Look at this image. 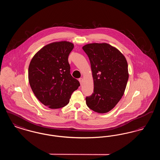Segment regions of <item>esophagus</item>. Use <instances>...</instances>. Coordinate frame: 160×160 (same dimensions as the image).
I'll list each match as a JSON object with an SVG mask.
<instances>
[{"mask_svg": "<svg viewBox=\"0 0 160 160\" xmlns=\"http://www.w3.org/2000/svg\"><path fill=\"white\" fill-rule=\"evenodd\" d=\"M83 78H80L78 79V81H79V82L80 83V84H82V82H83Z\"/></svg>", "mask_w": 160, "mask_h": 160, "instance_id": "34e87169", "label": "esophagus"}]
</instances>
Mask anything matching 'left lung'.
Returning <instances> with one entry per match:
<instances>
[{"mask_svg": "<svg viewBox=\"0 0 160 160\" xmlns=\"http://www.w3.org/2000/svg\"><path fill=\"white\" fill-rule=\"evenodd\" d=\"M91 62L93 93L86 102L93 111L105 113L121 99L128 80V63L117 48L107 43H92L83 47Z\"/></svg>", "mask_w": 160, "mask_h": 160, "instance_id": "8db88e82", "label": "left lung"}]
</instances>
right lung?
<instances>
[{"mask_svg":"<svg viewBox=\"0 0 160 160\" xmlns=\"http://www.w3.org/2000/svg\"><path fill=\"white\" fill-rule=\"evenodd\" d=\"M73 48V44L67 41L49 44L35 54L29 64L31 89L38 100L50 108L67 105L80 85L70 74L68 59Z\"/></svg>","mask_w":160,"mask_h":160,"instance_id":"obj_1","label":"right lung"}]
</instances>
